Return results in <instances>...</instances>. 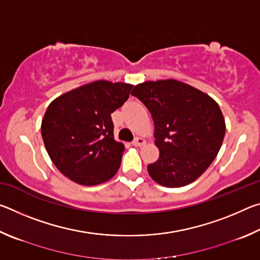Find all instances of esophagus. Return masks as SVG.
Here are the masks:
<instances>
[{"label":"esophagus","instance_id":"34e87169","mask_svg":"<svg viewBox=\"0 0 260 260\" xmlns=\"http://www.w3.org/2000/svg\"><path fill=\"white\" fill-rule=\"evenodd\" d=\"M146 144V140H144L143 138H136L134 141H133V146L135 147H142Z\"/></svg>","mask_w":260,"mask_h":260}]
</instances>
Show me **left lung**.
<instances>
[{
    "label": "left lung",
    "instance_id": "1",
    "mask_svg": "<svg viewBox=\"0 0 260 260\" xmlns=\"http://www.w3.org/2000/svg\"><path fill=\"white\" fill-rule=\"evenodd\" d=\"M155 124L158 160L148 165L153 181L179 188L195 181L218 155L226 133L218 103L197 88L166 79L134 87Z\"/></svg>",
    "mask_w": 260,
    "mask_h": 260
}]
</instances>
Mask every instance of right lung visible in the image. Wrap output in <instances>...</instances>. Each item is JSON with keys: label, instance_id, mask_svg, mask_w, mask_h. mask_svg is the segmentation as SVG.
Returning <instances> with one entry per match:
<instances>
[{"label": "right lung", "instance_id": "add662e5", "mask_svg": "<svg viewBox=\"0 0 260 260\" xmlns=\"http://www.w3.org/2000/svg\"><path fill=\"white\" fill-rule=\"evenodd\" d=\"M133 85L98 80L68 91L49 104L41 135L61 174L82 186L114 177L125 146L113 136L111 113L128 99Z\"/></svg>", "mask_w": 260, "mask_h": 260}]
</instances>
